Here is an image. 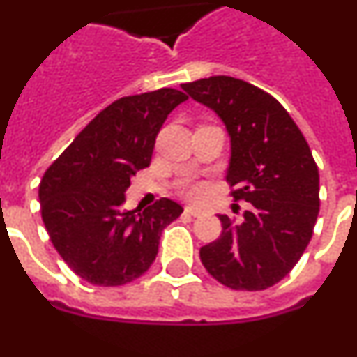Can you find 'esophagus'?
<instances>
[{
  "label": "esophagus",
  "instance_id": "34e87169",
  "mask_svg": "<svg viewBox=\"0 0 357 357\" xmlns=\"http://www.w3.org/2000/svg\"><path fill=\"white\" fill-rule=\"evenodd\" d=\"M185 211L188 213V215H192V216H202V215H204V209L197 208V206H186Z\"/></svg>",
  "mask_w": 357,
  "mask_h": 357
}]
</instances>
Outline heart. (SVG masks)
Segmentation results:
<instances>
[{"label":"heart","mask_w":357,"mask_h":357,"mask_svg":"<svg viewBox=\"0 0 357 357\" xmlns=\"http://www.w3.org/2000/svg\"><path fill=\"white\" fill-rule=\"evenodd\" d=\"M202 192H204V188H202V185H197V183H195V185H190L188 188H186V194H188L190 197H199Z\"/></svg>","instance_id":"b5f03b06"}]
</instances>
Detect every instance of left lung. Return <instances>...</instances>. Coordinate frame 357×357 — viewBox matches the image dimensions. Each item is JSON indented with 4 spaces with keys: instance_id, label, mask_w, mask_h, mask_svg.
<instances>
[{
    "instance_id": "left-lung-1",
    "label": "left lung",
    "mask_w": 357,
    "mask_h": 357,
    "mask_svg": "<svg viewBox=\"0 0 357 357\" xmlns=\"http://www.w3.org/2000/svg\"><path fill=\"white\" fill-rule=\"evenodd\" d=\"M181 88L224 121L231 195L252 204L239 224L220 215L222 234L201 248L202 264L225 287L264 291L291 273L314 234L317 163L294 119L257 86L215 75Z\"/></svg>"
}]
</instances>
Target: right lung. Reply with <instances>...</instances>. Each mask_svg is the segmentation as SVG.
<instances>
[{
  "label": "right lung",
  "mask_w": 357,
  "mask_h": 357,
  "mask_svg": "<svg viewBox=\"0 0 357 357\" xmlns=\"http://www.w3.org/2000/svg\"><path fill=\"white\" fill-rule=\"evenodd\" d=\"M186 98L162 88L116 100L43 174V225L63 261L89 284L116 287L144 275L162 231L183 213L165 197L142 213L125 211L123 202L130 178L151 163L163 121Z\"/></svg>",
  "instance_id": "right-lung-1"
}]
</instances>
